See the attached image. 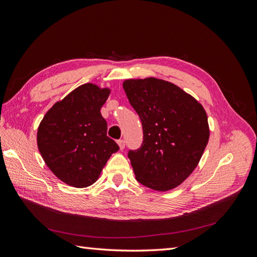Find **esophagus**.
<instances>
[{"label": "esophagus", "instance_id": "esophagus-1", "mask_svg": "<svg viewBox=\"0 0 257 257\" xmlns=\"http://www.w3.org/2000/svg\"><path fill=\"white\" fill-rule=\"evenodd\" d=\"M117 144H118V146H119L120 150H123V149H124V146H125V144H124V141H123V140H118V141H117Z\"/></svg>", "mask_w": 257, "mask_h": 257}]
</instances>
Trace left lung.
Here are the masks:
<instances>
[{
	"label": "left lung",
	"mask_w": 257,
	"mask_h": 257,
	"mask_svg": "<svg viewBox=\"0 0 257 257\" xmlns=\"http://www.w3.org/2000/svg\"><path fill=\"white\" fill-rule=\"evenodd\" d=\"M122 87L143 122V145L128 154L136 179L161 192L177 188L198 167L209 141L206 111L170 81L125 79Z\"/></svg>",
	"instance_id": "8db88e82"
}]
</instances>
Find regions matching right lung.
Masks as SVG:
<instances>
[{
    "instance_id": "obj_1",
    "label": "right lung",
    "mask_w": 257,
    "mask_h": 257,
    "mask_svg": "<svg viewBox=\"0 0 257 257\" xmlns=\"http://www.w3.org/2000/svg\"><path fill=\"white\" fill-rule=\"evenodd\" d=\"M110 88L87 83L55 102L37 129V147L55 176L74 188L95 183L109 158L119 150L107 137L100 109Z\"/></svg>"
}]
</instances>
